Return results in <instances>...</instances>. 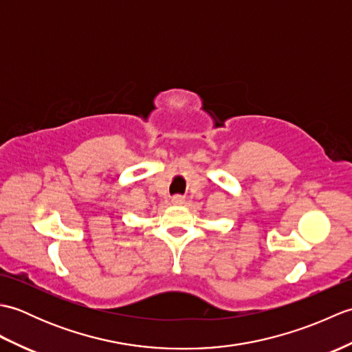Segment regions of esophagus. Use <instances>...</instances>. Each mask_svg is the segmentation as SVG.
I'll return each mask as SVG.
<instances>
[{"instance_id":"34e87169","label":"esophagus","mask_w":352,"mask_h":352,"mask_svg":"<svg viewBox=\"0 0 352 352\" xmlns=\"http://www.w3.org/2000/svg\"><path fill=\"white\" fill-rule=\"evenodd\" d=\"M170 203L174 204V206H183L186 203V199L182 195H175V197H172Z\"/></svg>"}]
</instances>
